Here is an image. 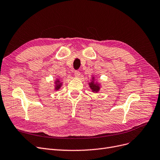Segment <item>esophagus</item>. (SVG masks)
<instances>
[{
    "instance_id": "1",
    "label": "esophagus",
    "mask_w": 160,
    "mask_h": 160,
    "mask_svg": "<svg viewBox=\"0 0 160 160\" xmlns=\"http://www.w3.org/2000/svg\"><path fill=\"white\" fill-rule=\"evenodd\" d=\"M80 71H78V70H76L75 72H74V76H75L76 77H79V76H80Z\"/></svg>"
}]
</instances>
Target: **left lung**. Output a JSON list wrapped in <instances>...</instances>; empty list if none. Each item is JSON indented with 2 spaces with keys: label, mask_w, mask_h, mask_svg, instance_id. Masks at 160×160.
I'll list each match as a JSON object with an SVG mask.
<instances>
[{
  "label": "left lung",
  "mask_w": 160,
  "mask_h": 160,
  "mask_svg": "<svg viewBox=\"0 0 160 160\" xmlns=\"http://www.w3.org/2000/svg\"><path fill=\"white\" fill-rule=\"evenodd\" d=\"M90 87L91 88V89L92 90L93 92H97L99 90V86L97 84L94 83L93 81L90 84Z\"/></svg>",
  "instance_id": "obj_1"
}]
</instances>
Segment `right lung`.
Returning a JSON list of instances; mask_svg holds the SVG:
<instances>
[{
    "label": "right lung",
    "instance_id": "1",
    "mask_svg": "<svg viewBox=\"0 0 160 160\" xmlns=\"http://www.w3.org/2000/svg\"><path fill=\"white\" fill-rule=\"evenodd\" d=\"M58 82H59V80H57V82H56V84H57V85H56V86H55V89L57 90H58L59 88H60V87H61V84H58ZM58 83V84H57V83Z\"/></svg>",
    "mask_w": 160,
    "mask_h": 160
}]
</instances>
